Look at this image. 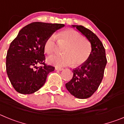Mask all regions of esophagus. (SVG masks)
Segmentation results:
<instances>
[{
	"mask_svg": "<svg viewBox=\"0 0 124 124\" xmlns=\"http://www.w3.org/2000/svg\"><path fill=\"white\" fill-rule=\"evenodd\" d=\"M55 70H56V71H63V68H55Z\"/></svg>",
	"mask_w": 124,
	"mask_h": 124,
	"instance_id": "obj_1",
	"label": "esophagus"
}]
</instances>
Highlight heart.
<instances>
[{
  "label": "heart",
  "mask_w": 124,
  "mask_h": 124,
  "mask_svg": "<svg viewBox=\"0 0 124 124\" xmlns=\"http://www.w3.org/2000/svg\"><path fill=\"white\" fill-rule=\"evenodd\" d=\"M56 37L60 42L66 44L63 50V54H52L48 56L47 61L57 67H64L73 64L78 66L84 63L90 55L92 48L87 40L82 35L74 29L63 31L55 36L51 35L44 43V50L47 54L56 50Z\"/></svg>",
  "instance_id": "b5f03b06"
}]
</instances>
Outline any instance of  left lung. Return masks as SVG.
<instances>
[{"instance_id": "obj_1", "label": "left lung", "mask_w": 124, "mask_h": 124, "mask_svg": "<svg viewBox=\"0 0 124 124\" xmlns=\"http://www.w3.org/2000/svg\"><path fill=\"white\" fill-rule=\"evenodd\" d=\"M81 32L90 42L92 51L88 60L72 70L73 77L66 87L70 93L80 99L90 97L100 85L106 63V53L98 37L83 26L72 25Z\"/></svg>"}]
</instances>
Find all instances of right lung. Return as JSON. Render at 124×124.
Here are the masks:
<instances>
[{
  "label": "right lung",
  "instance_id": "add662e5",
  "mask_svg": "<svg viewBox=\"0 0 124 124\" xmlns=\"http://www.w3.org/2000/svg\"><path fill=\"white\" fill-rule=\"evenodd\" d=\"M63 24L34 22L20 31L10 44L6 56L8 79L16 92L31 94L41 88L54 67L45 64L44 43ZM43 64L37 67L36 64ZM36 68L34 70L33 68Z\"/></svg>",
  "mask_w": 124,
  "mask_h": 124
}]
</instances>
